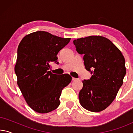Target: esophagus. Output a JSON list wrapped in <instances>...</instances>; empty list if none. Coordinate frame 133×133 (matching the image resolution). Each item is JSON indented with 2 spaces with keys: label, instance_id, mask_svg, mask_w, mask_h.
Listing matches in <instances>:
<instances>
[{
  "label": "esophagus",
  "instance_id": "obj_1",
  "mask_svg": "<svg viewBox=\"0 0 133 133\" xmlns=\"http://www.w3.org/2000/svg\"><path fill=\"white\" fill-rule=\"evenodd\" d=\"M77 79H76V78H74V77H72V81H77Z\"/></svg>",
  "mask_w": 133,
  "mask_h": 133
}]
</instances>
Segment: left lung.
Wrapping results in <instances>:
<instances>
[{
    "label": "left lung",
    "instance_id": "8db88e82",
    "mask_svg": "<svg viewBox=\"0 0 133 133\" xmlns=\"http://www.w3.org/2000/svg\"><path fill=\"white\" fill-rule=\"evenodd\" d=\"M76 51L83 54L90 79L83 80L79 94L81 105L92 112H99L112 102L126 74L125 58L111 41L91 36L73 41Z\"/></svg>",
    "mask_w": 133,
    "mask_h": 133
}]
</instances>
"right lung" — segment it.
I'll list each match as a JSON object with an SVG mask.
<instances>
[{
  "label": "right lung",
  "instance_id": "add662e5",
  "mask_svg": "<svg viewBox=\"0 0 133 133\" xmlns=\"http://www.w3.org/2000/svg\"><path fill=\"white\" fill-rule=\"evenodd\" d=\"M70 39L40 31L25 36L19 43L14 68L17 85L36 112L48 113L56 110L62 91L71 81L69 74L58 75L49 71L52 62L59 63L58 52Z\"/></svg>",
  "mask_w": 133,
  "mask_h": 133
}]
</instances>
